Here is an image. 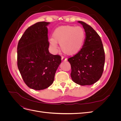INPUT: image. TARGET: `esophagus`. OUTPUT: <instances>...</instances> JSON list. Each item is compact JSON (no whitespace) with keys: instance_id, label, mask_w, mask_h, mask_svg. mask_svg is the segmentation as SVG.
<instances>
[{"instance_id":"esophagus-1","label":"esophagus","mask_w":121,"mask_h":121,"mask_svg":"<svg viewBox=\"0 0 121 121\" xmlns=\"http://www.w3.org/2000/svg\"><path fill=\"white\" fill-rule=\"evenodd\" d=\"M61 60L63 61H66V60H67V58L65 57H64V56H62V57H61Z\"/></svg>"}]
</instances>
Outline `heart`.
Instances as JSON below:
<instances>
[{
	"label": "heart",
	"instance_id": "b5f03b06",
	"mask_svg": "<svg viewBox=\"0 0 121 121\" xmlns=\"http://www.w3.org/2000/svg\"><path fill=\"white\" fill-rule=\"evenodd\" d=\"M85 38V32L80 26H65L57 28L53 33L52 38L49 39L51 48L56 53L58 44L63 52L69 56L78 53L83 46Z\"/></svg>",
	"mask_w": 121,
	"mask_h": 121
}]
</instances>
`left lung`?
Wrapping results in <instances>:
<instances>
[{
	"label": "left lung",
	"instance_id": "obj_1",
	"mask_svg": "<svg viewBox=\"0 0 121 121\" xmlns=\"http://www.w3.org/2000/svg\"><path fill=\"white\" fill-rule=\"evenodd\" d=\"M86 33L80 52L68 60L71 64L72 80L79 85H90L100 78L105 61L104 50L100 36L90 26L78 21Z\"/></svg>",
	"mask_w": 121,
	"mask_h": 121
}]
</instances>
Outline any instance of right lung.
<instances>
[{
    "label": "right lung",
    "instance_id": "add662e5",
    "mask_svg": "<svg viewBox=\"0 0 121 121\" xmlns=\"http://www.w3.org/2000/svg\"><path fill=\"white\" fill-rule=\"evenodd\" d=\"M49 24L40 22L29 27L17 44L18 69L25 84L36 90L52 85L61 61L59 55L49 52L47 26Z\"/></svg>",
    "mask_w": 121,
    "mask_h": 121
}]
</instances>
